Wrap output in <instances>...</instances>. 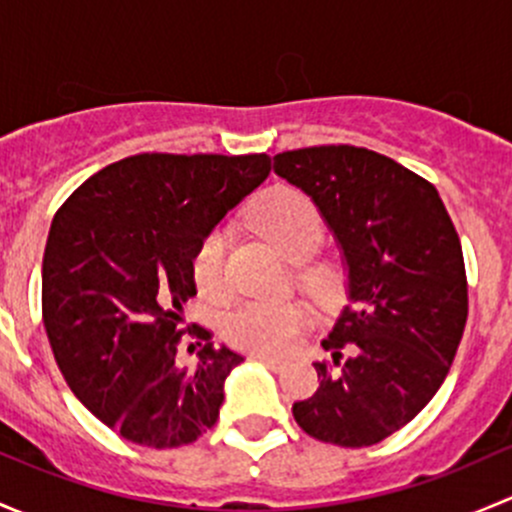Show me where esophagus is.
<instances>
[{
  "mask_svg": "<svg viewBox=\"0 0 512 512\" xmlns=\"http://www.w3.org/2000/svg\"><path fill=\"white\" fill-rule=\"evenodd\" d=\"M252 359L262 361V364H267L270 369H282V366L287 364L285 359H277V356H270V354H252Z\"/></svg>",
  "mask_w": 512,
  "mask_h": 512,
  "instance_id": "1",
  "label": "esophagus"
}]
</instances>
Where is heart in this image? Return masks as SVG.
<instances>
[{"mask_svg":"<svg viewBox=\"0 0 512 512\" xmlns=\"http://www.w3.org/2000/svg\"><path fill=\"white\" fill-rule=\"evenodd\" d=\"M255 225L287 260L304 262L317 252L324 237V223L317 205L299 190L272 188L255 208ZM227 245L230 230L213 227L198 242L190 260V275L203 297L218 299L227 289ZM304 282L319 299H329L337 289V272L329 265L304 270ZM307 312L297 302H265L247 299L225 314V337L235 347L260 354H282L307 329Z\"/></svg>","mask_w":512,"mask_h":512,"instance_id":"b5f03b06","label":"heart"}]
</instances>
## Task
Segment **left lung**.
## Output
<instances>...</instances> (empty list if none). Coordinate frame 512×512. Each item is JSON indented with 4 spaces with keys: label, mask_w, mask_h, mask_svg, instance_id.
<instances>
[{
    "label": "left lung",
    "mask_w": 512,
    "mask_h": 512,
    "mask_svg": "<svg viewBox=\"0 0 512 512\" xmlns=\"http://www.w3.org/2000/svg\"><path fill=\"white\" fill-rule=\"evenodd\" d=\"M275 173L314 200L347 267L349 304L322 339L319 389L292 406L304 433L374 446L433 399L468 319L458 232L428 180L381 153L314 146L277 153Z\"/></svg>",
    "instance_id": "8db88e82"
}]
</instances>
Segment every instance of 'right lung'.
I'll use <instances>...</instances> for the list:
<instances>
[{
    "label": "right lung",
    "instance_id": "add662e5",
    "mask_svg": "<svg viewBox=\"0 0 512 512\" xmlns=\"http://www.w3.org/2000/svg\"><path fill=\"white\" fill-rule=\"evenodd\" d=\"M267 175V153H141L91 175L51 220L41 267L51 352L81 404L126 441L185 446L218 421L227 374L245 359L193 327L205 344L180 364L190 260Z\"/></svg>",
    "mask_w": 512,
    "mask_h": 512
}]
</instances>
